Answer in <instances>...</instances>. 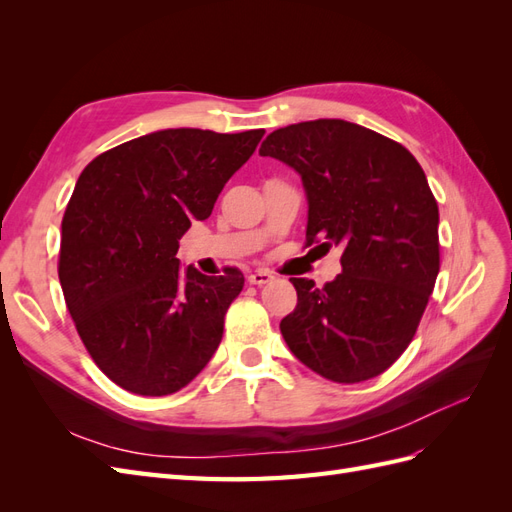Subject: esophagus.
<instances>
[{
	"label": "esophagus",
	"instance_id": "34e87169",
	"mask_svg": "<svg viewBox=\"0 0 512 512\" xmlns=\"http://www.w3.org/2000/svg\"><path fill=\"white\" fill-rule=\"evenodd\" d=\"M273 280V275L265 269H256L250 273V277H247V282L250 284H256V286H262V284H269Z\"/></svg>",
	"mask_w": 512,
	"mask_h": 512
}]
</instances>
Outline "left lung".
<instances>
[{
	"instance_id": "left-lung-1",
	"label": "left lung",
	"mask_w": 512,
	"mask_h": 512,
	"mask_svg": "<svg viewBox=\"0 0 512 512\" xmlns=\"http://www.w3.org/2000/svg\"><path fill=\"white\" fill-rule=\"evenodd\" d=\"M297 170L307 245L342 247V273L316 288L290 277L297 307L280 329L322 378L380 376L408 348L440 271L438 203L421 164L391 138L344 119L301 121L260 145Z\"/></svg>"
}]
</instances>
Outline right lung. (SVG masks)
<instances>
[{"label": "right lung", "mask_w": 512, "mask_h": 512, "mask_svg": "<svg viewBox=\"0 0 512 512\" xmlns=\"http://www.w3.org/2000/svg\"><path fill=\"white\" fill-rule=\"evenodd\" d=\"M265 130H160L91 160L61 220L59 284L87 352L121 389L177 393L218 350L239 269L179 271V239L207 220Z\"/></svg>", "instance_id": "add662e5"}]
</instances>
